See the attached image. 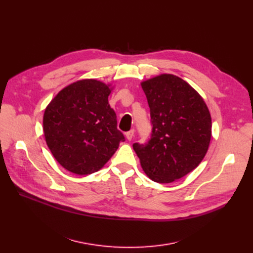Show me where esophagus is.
Listing matches in <instances>:
<instances>
[{
	"label": "esophagus",
	"instance_id": "obj_1",
	"mask_svg": "<svg viewBox=\"0 0 253 253\" xmlns=\"http://www.w3.org/2000/svg\"><path fill=\"white\" fill-rule=\"evenodd\" d=\"M133 137H134V130H130L129 132L126 133V138H127L129 141H131Z\"/></svg>",
	"mask_w": 253,
	"mask_h": 253
}]
</instances>
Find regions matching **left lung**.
Returning <instances> with one entry per match:
<instances>
[{"label": "left lung", "instance_id": "1", "mask_svg": "<svg viewBox=\"0 0 253 253\" xmlns=\"http://www.w3.org/2000/svg\"><path fill=\"white\" fill-rule=\"evenodd\" d=\"M150 108L151 139L133 144L145 174L171 183L194 170L207 153L211 116L199 93L183 79L161 74L141 83Z\"/></svg>", "mask_w": 253, "mask_h": 253}]
</instances>
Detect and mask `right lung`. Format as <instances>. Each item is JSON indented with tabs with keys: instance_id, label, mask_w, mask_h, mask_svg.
<instances>
[{
	"instance_id": "obj_1",
	"label": "right lung",
	"mask_w": 253,
	"mask_h": 253,
	"mask_svg": "<svg viewBox=\"0 0 253 253\" xmlns=\"http://www.w3.org/2000/svg\"><path fill=\"white\" fill-rule=\"evenodd\" d=\"M110 86L95 79L79 80L63 88L46 107V143L58 163L72 173L100 170L124 141L108 102Z\"/></svg>"
}]
</instances>
